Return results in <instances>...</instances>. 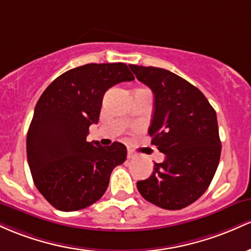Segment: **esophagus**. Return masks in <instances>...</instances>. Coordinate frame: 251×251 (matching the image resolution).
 <instances>
[{"label": "esophagus", "mask_w": 251, "mask_h": 251, "mask_svg": "<svg viewBox=\"0 0 251 251\" xmlns=\"http://www.w3.org/2000/svg\"><path fill=\"white\" fill-rule=\"evenodd\" d=\"M126 157H128L129 160H133V159H136L137 155H136V154H135V153H133V151H129L128 154H126Z\"/></svg>", "instance_id": "34e87169"}]
</instances>
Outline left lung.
Segmentation results:
<instances>
[{"label":"left lung","instance_id":"obj_1","mask_svg":"<svg viewBox=\"0 0 251 251\" xmlns=\"http://www.w3.org/2000/svg\"><path fill=\"white\" fill-rule=\"evenodd\" d=\"M154 94L148 133L165 160L148 179L137 181L141 196L166 210H180L204 194L221 157L215 109L202 92L165 69L129 65Z\"/></svg>","mask_w":251,"mask_h":251}]
</instances>
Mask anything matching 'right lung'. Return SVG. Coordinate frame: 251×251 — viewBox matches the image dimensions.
I'll use <instances>...</instances> for the list:
<instances>
[{
    "label": "right lung",
    "mask_w": 251,
    "mask_h": 251,
    "mask_svg": "<svg viewBox=\"0 0 251 251\" xmlns=\"http://www.w3.org/2000/svg\"><path fill=\"white\" fill-rule=\"evenodd\" d=\"M131 80L123 63L86 64L55 78L39 98L27 159L36 188L57 210L77 211L100 201L112 170L126 161L125 145L103 147L86 136L98 123L106 90Z\"/></svg>",
    "instance_id": "obj_1"
}]
</instances>
